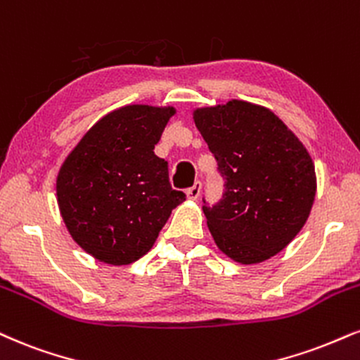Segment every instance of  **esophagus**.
Masks as SVG:
<instances>
[{
	"label": "esophagus",
	"mask_w": 360,
	"mask_h": 360,
	"mask_svg": "<svg viewBox=\"0 0 360 360\" xmlns=\"http://www.w3.org/2000/svg\"><path fill=\"white\" fill-rule=\"evenodd\" d=\"M186 194H188L189 199H198L199 194H201V181H196V183L186 191Z\"/></svg>",
	"instance_id": "esophagus-1"
}]
</instances>
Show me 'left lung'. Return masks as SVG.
Masks as SVG:
<instances>
[{
	"mask_svg": "<svg viewBox=\"0 0 360 360\" xmlns=\"http://www.w3.org/2000/svg\"><path fill=\"white\" fill-rule=\"evenodd\" d=\"M194 124L224 179L216 205L202 198L214 243L245 265L280 253L304 228L317 191L304 144L274 112L243 101L194 110Z\"/></svg>",
	"mask_w": 360,
	"mask_h": 360,
	"instance_id": "8db88e82",
	"label": "left lung"
}]
</instances>
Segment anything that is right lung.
I'll return each instance as SVG.
<instances>
[{
    "label": "right lung",
    "mask_w": 360,
    "mask_h": 360,
    "mask_svg": "<svg viewBox=\"0 0 360 360\" xmlns=\"http://www.w3.org/2000/svg\"><path fill=\"white\" fill-rule=\"evenodd\" d=\"M172 107L125 105L102 117L65 159L56 177L60 213L73 240L98 262L129 265L186 199L154 154Z\"/></svg>",
    "instance_id": "1"
}]
</instances>
